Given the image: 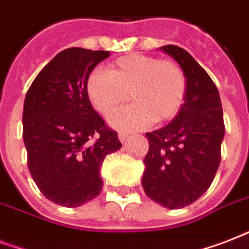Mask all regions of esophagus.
I'll list each match as a JSON object with an SVG mask.
<instances>
[{
  "instance_id": "1",
  "label": "esophagus",
  "mask_w": 249,
  "mask_h": 249,
  "mask_svg": "<svg viewBox=\"0 0 249 249\" xmlns=\"http://www.w3.org/2000/svg\"><path fill=\"white\" fill-rule=\"evenodd\" d=\"M128 133L126 132H119V140H120V142H125V141L128 140Z\"/></svg>"
}]
</instances>
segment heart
Instances as JSON below:
<instances>
[{"label": "heart", "instance_id": "obj_1", "mask_svg": "<svg viewBox=\"0 0 249 249\" xmlns=\"http://www.w3.org/2000/svg\"><path fill=\"white\" fill-rule=\"evenodd\" d=\"M88 94L103 115L111 113L130 97L134 103L113 113L109 123L116 128L141 129L152 121L161 123L177 115L185 99L186 76L173 60L128 54L112 62L107 71L91 72Z\"/></svg>", "mask_w": 249, "mask_h": 249}]
</instances>
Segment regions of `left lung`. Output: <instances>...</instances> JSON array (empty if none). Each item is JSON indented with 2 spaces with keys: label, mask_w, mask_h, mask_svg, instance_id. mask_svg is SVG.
<instances>
[{
  "label": "left lung",
  "mask_w": 249,
  "mask_h": 249,
  "mask_svg": "<svg viewBox=\"0 0 249 249\" xmlns=\"http://www.w3.org/2000/svg\"><path fill=\"white\" fill-rule=\"evenodd\" d=\"M185 72L186 94L176 117L164 128L146 133L142 186L146 195L168 209L183 208L208 190L221 161L224 113L218 90L189 53L161 46Z\"/></svg>",
  "instance_id": "1"
}]
</instances>
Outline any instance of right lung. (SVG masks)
<instances>
[{
  "mask_svg": "<svg viewBox=\"0 0 249 249\" xmlns=\"http://www.w3.org/2000/svg\"><path fill=\"white\" fill-rule=\"evenodd\" d=\"M109 52L83 48L56 54L33 80L24 99L23 141L28 169L55 204L75 208L101 193V166L121 148L88 95V79Z\"/></svg>",
  "mask_w": 249,
  "mask_h": 249,
  "instance_id": "add662e5",
  "label": "right lung"
}]
</instances>
